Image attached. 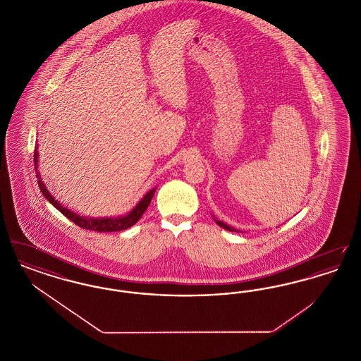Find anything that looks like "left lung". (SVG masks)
<instances>
[{"instance_id":"obj_1","label":"left lung","mask_w":361,"mask_h":361,"mask_svg":"<svg viewBox=\"0 0 361 361\" xmlns=\"http://www.w3.org/2000/svg\"><path fill=\"white\" fill-rule=\"evenodd\" d=\"M215 222H216V224H218V226L224 227V230H228V231H235V233H240V231H238V230H235L234 227H230L228 224H224L222 221H216V219H215Z\"/></svg>"}]
</instances>
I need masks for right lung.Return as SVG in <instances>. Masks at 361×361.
I'll use <instances>...</instances> for the list:
<instances>
[{
  "mask_svg": "<svg viewBox=\"0 0 361 361\" xmlns=\"http://www.w3.org/2000/svg\"><path fill=\"white\" fill-rule=\"evenodd\" d=\"M37 149H35L34 152V161H35V169L37 171ZM36 177L39 178L37 180V184H39V188L40 192L43 193V196L51 203L52 206L55 208H58L68 219H70L73 224L86 228V230H92V231H97V233H112V231H121V230H126L131 226L137 224V221L140 219V216L145 214V211L147 209V207L150 204L153 196H154L155 188L149 190L143 199L137 203V206L134 207L127 215L124 216H119V218H86V216H81V215H77L75 212L70 211L66 207L62 206L58 200L54 199V196H51V193L47 190L44 183L42 181L39 172L36 173Z\"/></svg>",
  "mask_w": 361,
  "mask_h": 361,
  "instance_id": "right-lung-1",
  "label": "right lung"
}]
</instances>
